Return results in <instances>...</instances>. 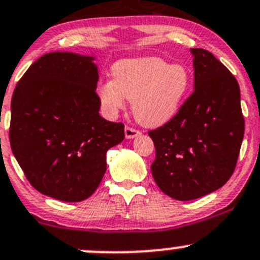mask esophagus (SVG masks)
<instances>
[{
  "mask_svg": "<svg viewBox=\"0 0 260 260\" xmlns=\"http://www.w3.org/2000/svg\"><path fill=\"white\" fill-rule=\"evenodd\" d=\"M140 135H141L140 131L133 129V128H131V127H125L124 128V136H125V138H127V140H133V138L138 137Z\"/></svg>",
  "mask_w": 260,
  "mask_h": 260,
  "instance_id": "1",
  "label": "esophagus"
}]
</instances>
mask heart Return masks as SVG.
<instances>
[{"label": "heart", "instance_id": "heart-1", "mask_svg": "<svg viewBox=\"0 0 260 260\" xmlns=\"http://www.w3.org/2000/svg\"><path fill=\"white\" fill-rule=\"evenodd\" d=\"M113 80H102L96 95L107 114L123 109L132 101L136 120L146 127H159L179 112L190 88V74L180 64L170 65L157 56L133 57L115 62Z\"/></svg>", "mask_w": 260, "mask_h": 260}]
</instances>
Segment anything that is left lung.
<instances>
[{
	"label": "left lung",
	"instance_id": "1",
	"mask_svg": "<svg viewBox=\"0 0 260 260\" xmlns=\"http://www.w3.org/2000/svg\"><path fill=\"white\" fill-rule=\"evenodd\" d=\"M193 56L195 90L170 122L148 132L156 148L152 176L162 192L195 200L224 186L244 137L240 89L234 75L204 49Z\"/></svg>",
	"mask_w": 260,
	"mask_h": 260
}]
</instances>
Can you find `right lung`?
<instances>
[{
    "label": "right lung",
    "instance_id": "add662e5",
    "mask_svg": "<svg viewBox=\"0 0 260 260\" xmlns=\"http://www.w3.org/2000/svg\"><path fill=\"white\" fill-rule=\"evenodd\" d=\"M95 56L55 51L36 60L11 101L10 143L28 182L44 195L79 203L94 193L106 154L124 125L99 115Z\"/></svg>",
    "mask_w": 260,
    "mask_h": 260
}]
</instances>
